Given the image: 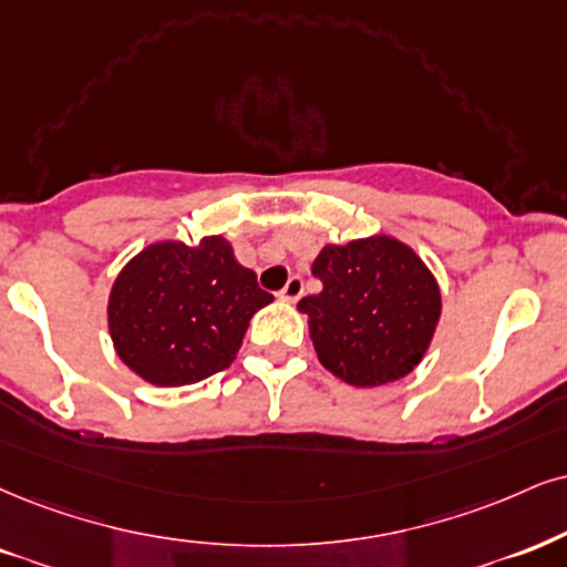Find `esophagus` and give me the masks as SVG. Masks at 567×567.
<instances>
[{
	"label": "esophagus",
	"instance_id": "obj_1",
	"mask_svg": "<svg viewBox=\"0 0 567 567\" xmlns=\"http://www.w3.org/2000/svg\"><path fill=\"white\" fill-rule=\"evenodd\" d=\"M305 291V281L299 276H291L289 281H286V286L281 289V299H286V302H297L299 297H302Z\"/></svg>",
	"mask_w": 567,
	"mask_h": 567
}]
</instances>
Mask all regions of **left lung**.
<instances>
[{"mask_svg":"<svg viewBox=\"0 0 567 567\" xmlns=\"http://www.w3.org/2000/svg\"><path fill=\"white\" fill-rule=\"evenodd\" d=\"M323 291L299 299L323 368L352 386L412 373L442 316L436 278L391 236L328 244L312 262Z\"/></svg>","mask_w":567,"mask_h":567,"instance_id":"obj_1","label":"left lung"}]
</instances>
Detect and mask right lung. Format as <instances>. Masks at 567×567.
Here are the masks:
<instances>
[{
  "label": "right lung",
  "mask_w": 567,
  "mask_h": 567,
  "mask_svg": "<svg viewBox=\"0 0 567 567\" xmlns=\"http://www.w3.org/2000/svg\"><path fill=\"white\" fill-rule=\"evenodd\" d=\"M272 302L223 236L199 247L159 241L115 278L107 320L117 358L155 386L220 373L241 349L251 316Z\"/></svg>",
  "instance_id": "add662e5"
}]
</instances>
